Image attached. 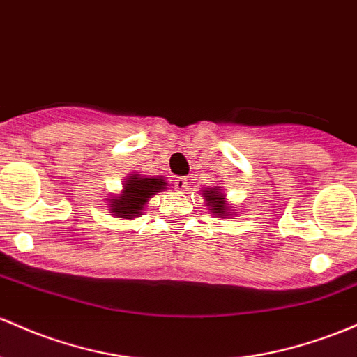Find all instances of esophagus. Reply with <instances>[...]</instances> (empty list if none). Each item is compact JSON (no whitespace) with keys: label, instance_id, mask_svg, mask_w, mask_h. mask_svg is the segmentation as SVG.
Instances as JSON below:
<instances>
[{"label":"esophagus","instance_id":"obj_1","mask_svg":"<svg viewBox=\"0 0 357 357\" xmlns=\"http://www.w3.org/2000/svg\"><path fill=\"white\" fill-rule=\"evenodd\" d=\"M174 188L178 191H185L188 188V178L186 176H179V178L174 179Z\"/></svg>","mask_w":357,"mask_h":357}]
</instances>
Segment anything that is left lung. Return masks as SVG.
Instances as JSON below:
<instances>
[{
  "label": "left lung",
  "instance_id": "1",
  "mask_svg": "<svg viewBox=\"0 0 357 357\" xmlns=\"http://www.w3.org/2000/svg\"><path fill=\"white\" fill-rule=\"evenodd\" d=\"M203 195H205L206 203L211 206V213L220 215V217H225L229 213V208L225 205V198H223L222 191H218V188L217 190L215 188H208V190L203 191Z\"/></svg>",
  "mask_w": 357,
  "mask_h": 357
}]
</instances>
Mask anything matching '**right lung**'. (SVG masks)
I'll return each instance as SVG.
<instances>
[{"label":"right lung","instance_id":"1","mask_svg":"<svg viewBox=\"0 0 357 357\" xmlns=\"http://www.w3.org/2000/svg\"><path fill=\"white\" fill-rule=\"evenodd\" d=\"M166 185L167 183H164L162 178H140L139 174L130 176L125 181L120 197H115V199L109 202V206H112L109 213L115 215L116 218L139 217L147 199L164 190Z\"/></svg>","mask_w":357,"mask_h":357}]
</instances>
